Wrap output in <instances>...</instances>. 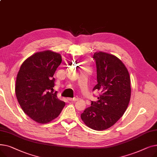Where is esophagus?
I'll return each instance as SVG.
<instances>
[{
	"label": "esophagus",
	"instance_id": "34e87169",
	"mask_svg": "<svg viewBox=\"0 0 157 157\" xmlns=\"http://www.w3.org/2000/svg\"><path fill=\"white\" fill-rule=\"evenodd\" d=\"M68 100L69 101H78V97H74V98H68Z\"/></svg>",
	"mask_w": 157,
	"mask_h": 157
}]
</instances>
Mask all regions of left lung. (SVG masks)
<instances>
[{
	"mask_svg": "<svg viewBox=\"0 0 157 157\" xmlns=\"http://www.w3.org/2000/svg\"><path fill=\"white\" fill-rule=\"evenodd\" d=\"M97 84L93 90L100 92L97 102L81 114L88 127L104 130L112 127L125 112L130 99V78L125 65L111 54L95 52Z\"/></svg>",
	"mask_w": 157,
	"mask_h": 157,
	"instance_id": "8db88e82",
	"label": "left lung"
}]
</instances>
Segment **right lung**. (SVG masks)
Listing matches in <instances>:
<instances>
[{
  "mask_svg": "<svg viewBox=\"0 0 157 157\" xmlns=\"http://www.w3.org/2000/svg\"><path fill=\"white\" fill-rule=\"evenodd\" d=\"M62 62L60 54L50 50L34 53L21 64L16 81L15 93L24 113L39 123L59 117L65 102L53 94L55 71Z\"/></svg>",
  "mask_w": 157,
  "mask_h": 157,
  "instance_id": "obj_1",
  "label": "right lung"
}]
</instances>
